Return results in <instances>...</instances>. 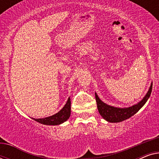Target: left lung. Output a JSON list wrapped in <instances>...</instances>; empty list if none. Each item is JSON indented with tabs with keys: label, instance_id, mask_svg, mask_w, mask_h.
Listing matches in <instances>:
<instances>
[{
	"label": "left lung",
	"instance_id": "8db88e82",
	"mask_svg": "<svg viewBox=\"0 0 159 159\" xmlns=\"http://www.w3.org/2000/svg\"><path fill=\"white\" fill-rule=\"evenodd\" d=\"M152 88H153V83L151 84L148 92L144 97L142 101L139 102L138 104L131 106L129 108H116L113 106H108L103 101H101L96 93H95V100L97 102V107L98 109V111L101 116L106 121L109 122H120L125 119H127L130 117L135 114L141 108L144 106V104L146 103L148 99L149 98L151 95Z\"/></svg>",
	"mask_w": 159,
	"mask_h": 159
}]
</instances>
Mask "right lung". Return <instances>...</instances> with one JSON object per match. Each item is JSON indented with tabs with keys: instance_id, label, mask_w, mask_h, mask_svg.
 <instances>
[{
	"instance_id": "1",
	"label": "right lung",
	"mask_w": 159,
	"mask_h": 159,
	"mask_svg": "<svg viewBox=\"0 0 159 159\" xmlns=\"http://www.w3.org/2000/svg\"><path fill=\"white\" fill-rule=\"evenodd\" d=\"M71 114V100L70 98H69L66 105L64 106L60 111H58L57 114L53 115V116L46 117V118L43 119H33L34 121L38 122L43 124V125H60L64 121H66L69 118Z\"/></svg>"
}]
</instances>
